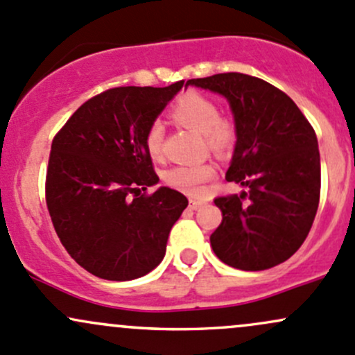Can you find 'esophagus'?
I'll return each instance as SVG.
<instances>
[{
	"mask_svg": "<svg viewBox=\"0 0 355 355\" xmlns=\"http://www.w3.org/2000/svg\"><path fill=\"white\" fill-rule=\"evenodd\" d=\"M204 200H197V199H190V209H199L204 206Z\"/></svg>",
	"mask_w": 355,
	"mask_h": 355,
	"instance_id": "esophagus-1",
	"label": "esophagus"
}]
</instances>
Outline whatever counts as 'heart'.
<instances>
[{"label":"heart","instance_id":"1","mask_svg":"<svg viewBox=\"0 0 355 355\" xmlns=\"http://www.w3.org/2000/svg\"><path fill=\"white\" fill-rule=\"evenodd\" d=\"M171 117L184 128L204 134L209 148L214 153L225 155L233 148L236 130L230 121L219 119V107L207 96L199 93H185L175 102ZM165 129L159 122H153L146 132V149L153 158H159L163 153ZM216 175L212 165H180L171 168L166 173V182L173 189L197 197L202 193V185Z\"/></svg>","mask_w":355,"mask_h":355}]
</instances>
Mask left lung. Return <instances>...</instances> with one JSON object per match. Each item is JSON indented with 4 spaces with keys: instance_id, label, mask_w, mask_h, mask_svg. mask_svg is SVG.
<instances>
[{
    "instance_id": "obj_1",
    "label": "left lung",
    "mask_w": 355,
    "mask_h": 355,
    "mask_svg": "<svg viewBox=\"0 0 355 355\" xmlns=\"http://www.w3.org/2000/svg\"><path fill=\"white\" fill-rule=\"evenodd\" d=\"M225 96L236 143L227 182L245 190L219 197L223 221L211 234L216 257L240 270H266L297 252L320 202L318 139L296 103L260 78L223 73L189 80Z\"/></svg>"
}]
</instances>
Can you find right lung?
Listing matches in <instances>:
<instances>
[{"mask_svg":"<svg viewBox=\"0 0 355 355\" xmlns=\"http://www.w3.org/2000/svg\"><path fill=\"white\" fill-rule=\"evenodd\" d=\"M184 81L112 88L85 102L58 132L47 168V209L59 240L89 274L132 281L162 263L189 200L159 182L146 132Z\"/></svg>","mask_w":355,"mask_h":355,"instance_id":"right-lung-1","label":"right lung"}]
</instances>
